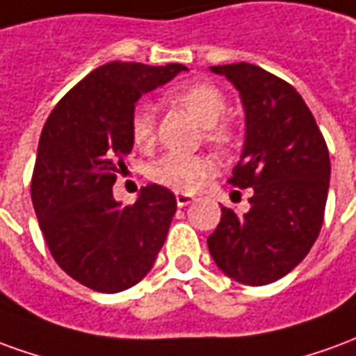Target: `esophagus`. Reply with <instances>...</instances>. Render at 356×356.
Masks as SVG:
<instances>
[{
  "label": "esophagus",
  "mask_w": 356,
  "mask_h": 356,
  "mask_svg": "<svg viewBox=\"0 0 356 356\" xmlns=\"http://www.w3.org/2000/svg\"><path fill=\"white\" fill-rule=\"evenodd\" d=\"M191 201H193V195H188V193H176V205L178 207L190 205Z\"/></svg>",
  "instance_id": "34e87169"
}]
</instances>
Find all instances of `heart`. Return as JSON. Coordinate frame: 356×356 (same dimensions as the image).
<instances>
[{"mask_svg":"<svg viewBox=\"0 0 356 356\" xmlns=\"http://www.w3.org/2000/svg\"><path fill=\"white\" fill-rule=\"evenodd\" d=\"M170 97L205 128L209 142L226 147L234 140V130L226 122H220L226 113V97L216 86L193 82L176 88ZM130 138L134 145L142 149L155 142V109L151 103L142 102L134 107L130 115ZM213 172L214 161L209 155L166 153L149 166L151 180L174 191H193Z\"/></svg>","mask_w":356,"mask_h":356,"instance_id":"1","label":"heart"}]
</instances>
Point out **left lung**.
Here are the masks:
<instances>
[{
  "instance_id": "left-lung-1",
  "label": "left lung",
  "mask_w": 356,
  "mask_h": 356,
  "mask_svg": "<svg viewBox=\"0 0 356 356\" xmlns=\"http://www.w3.org/2000/svg\"><path fill=\"white\" fill-rule=\"evenodd\" d=\"M230 80L245 111V142L228 182L253 188L251 209L222 207L207 245L216 266L245 286L291 272L316 241L330 188V153L293 86L249 63L211 67Z\"/></svg>"
}]
</instances>
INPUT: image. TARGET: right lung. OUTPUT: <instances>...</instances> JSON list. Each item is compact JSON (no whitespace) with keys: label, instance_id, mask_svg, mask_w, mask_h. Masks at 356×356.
Returning a JSON list of instances; mask_svg holds the SVG:
<instances>
[{"label":"right lung","instance_id":"obj_1","mask_svg":"<svg viewBox=\"0 0 356 356\" xmlns=\"http://www.w3.org/2000/svg\"><path fill=\"white\" fill-rule=\"evenodd\" d=\"M188 67L107 63L55 105L38 143L32 205L53 259L82 286L118 293L153 268L176 213L159 184L134 205L113 197L122 159L132 151L130 115L143 93Z\"/></svg>","mask_w":356,"mask_h":356}]
</instances>
